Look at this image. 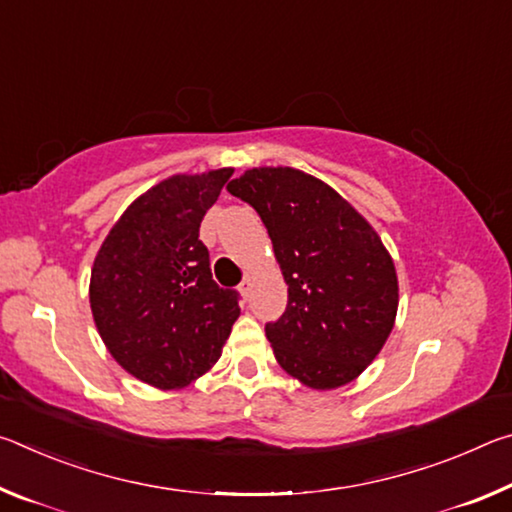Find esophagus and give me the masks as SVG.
<instances>
[{
	"instance_id": "esophagus-1",
	"label": "esophagus",
	"mask_w": 512,
	"mask_h": 512,
	"mask_svg": "<svg viewBox=\"0 0 512 512\" xmlns=\"http://www.w3.org/2000/svg\"><path fill=\"white\" fill-rule=\"evenodd\" d=\"M239 291H241V296H244V298L250 296V291H253V275H250V273L244 275V280H241V284H239Z\"/></svg>"
}]
</instances>
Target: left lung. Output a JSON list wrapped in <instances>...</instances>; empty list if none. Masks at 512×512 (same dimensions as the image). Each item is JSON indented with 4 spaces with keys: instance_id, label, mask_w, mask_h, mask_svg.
Here are the masks:
<instances>
[{
    "instance_id": "1",
    "label": "left lung",
    "mask_w": 512,
    "mask_h": 512,
    "mask_svg": "<svg viewBox=\"0 0 512 512\" xmlns=\"http://www.w3.org/2000/svg\"><path fill=\"white\" fill-rule=\"evenodd\" d=\"M259 214L289 287L266 323L275 359L309 388L361 375L391 334L397 275L370 223L332 187L291 167H259L228 185Z\"/></svg>"
}]
</instances>
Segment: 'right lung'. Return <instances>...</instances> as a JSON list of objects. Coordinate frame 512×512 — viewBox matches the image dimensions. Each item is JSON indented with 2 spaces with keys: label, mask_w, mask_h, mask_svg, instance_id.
Here are the masks:
<instances>
[{
  "label": "right lung",
  "mask_w": 512,
  "mask_h": 512,
  "mask_svg": "<svg viewBox=\"0 0 512 512\" xmlns=\"http://www.w3.org/2000/svg\"><path fill=\"white\" fill-rule=\"evenodd\" d=\"M232 169L173 176L121 214L92 266L90 307L112 357L155 388H180L221 357L239 293L212 280L198 239Z\"/></svg>",
  "instance_id": "1"
}]
</instances>
